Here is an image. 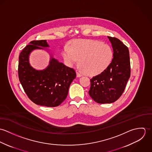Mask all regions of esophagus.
Masks as SVG:
<instances>
[{"label": "esophagus", "instance_id": "obj_1", "mask_svg": "<svg viewBox=\"0 0 152 152\" xmlns=\"http://www.w3.org/2000/svg\"><path fill=\"white\" fill-rule=\"evenodd\" d=\"M77 76L78 77H82L83 76V74L81 73H80V72L78 71H77Z\"/></svg>", "mask_w": 152, "mask_h": 152}]
</instances>
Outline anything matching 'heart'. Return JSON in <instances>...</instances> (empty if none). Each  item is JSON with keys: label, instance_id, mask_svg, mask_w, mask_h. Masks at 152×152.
Wrapping results in <instances>:
<instances>
[{"label": "heart", "instance_id": "obj_1", "mask_svg": "<svg viewBox=\"0 0 152 152\" xmlns=\"http://www.w3.org/2000/svg\"><path fill=\"white\" fill-rule=\"evenodd\" d=\"M62 56L65 64L69 66L80 64L85 72L95 75L104 71L110 65L113 51L107 44L93 40L78 39L72 41L69 47L65 46Z\"/></svg>", "mask_w": 152, "mask_h": 152}]
</instances>
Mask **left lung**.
I'll list each match as a JSON object with an SVG mask.
<instances>
[{
  "mask_svg": "<svg viewBox=\"0 0 152 152\" xmlns=\"http://www.w3.org/2000/svg\"><path fill=\"white\" fill-rule=\"evenodd\" d=\"M113 48V58L108 67L91 79L88 92L98 104L114 102L122 95L130 78V64L128 48L121 40L108 36Z\"/></svg>",
  "mask_w": 152,
  "mask_h": 152,
  "instance_id": "8db88e82",
  "label": "left lung"
}]
</instances>
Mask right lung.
I'll return each mask as SVG.
<instances>
[{
	"label": "right lung",
	"mask_w": 152,
	"mask_h": 152,
	"mask_svg": "<svg viewBox=\"0 0 152 152\" xmlns=\"http://www.w3.org/2000/svg\"><path fill=\"white\" fill-rule=\"evenodd\" d=\"M49 45L45 40H34L25 47L19 57V81L26 94L34 104L47 107L60 105L66 98L69 87L76 77L73 68L64 65L50 54L49 64L38 70L29 63V56L34 50H45Z\"/></svg>",
	"instance_id": "obj_1"
}]
</instances>
